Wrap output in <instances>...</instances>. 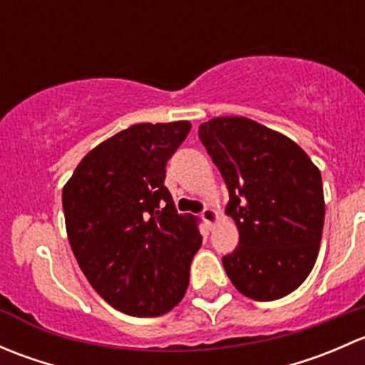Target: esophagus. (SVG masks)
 <instances>
[{"instance_id":"1","label":"esophagus","mask_w":365,"mask_h":365,"mask_svg":"<svg viewBox=\"0 0 365 365\" xmlns=\"http://www.w3.org/2000/svg\"><path fill=\"white\" fill-rule=\"evenodd\" d=\"M201 217H203V219L206 220V224H208L210 227H213L220 220L219 212H217L215 208H205L203 213H201Z\"/></svg>"}]
</instances>
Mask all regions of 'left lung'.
Masks as SVG:
<instances>
[{
  "mask_svg": "<svg viewBox=\"0 0 365 365\" xmlns=\"http://www.w3.org/2000/svg\"><path fill=\"white\" fill-rule=\"evenodd\" d=\"M200 139L230 190L226 215L240 244L222 257L235 288L257 302L277 300L307 279L325 220L322 173L288 135L245 116L200 125Z\"/></svg>",
  "mask_w": 365,
  "mask_h": 365,
  "instance_id": "1",
  "label": "left lung"
}]
</instances>
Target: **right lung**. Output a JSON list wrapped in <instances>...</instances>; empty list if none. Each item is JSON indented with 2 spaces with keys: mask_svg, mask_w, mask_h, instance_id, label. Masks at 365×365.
Returning <instances> with one entry per match:
<instances>
[{
  "mask_svg": "<svg viewBox=\"0 0 365 365\" xmlns=\"http://www.w3.org/2000/svg\"><path fill=\"white\" fill-rule=\"evenodd\" d=\"M189 130L185 120L132 125L90 150L63 187L65 226L81 270L128 316L165 314L189 286L200 219L176 212L164 187L165 164Z\"/></svg>",
  "mask_w": 365,
  "mask_h": 365,
  "instance_id": "add662e5",
  "label": "right lung"
}]
</instances>
